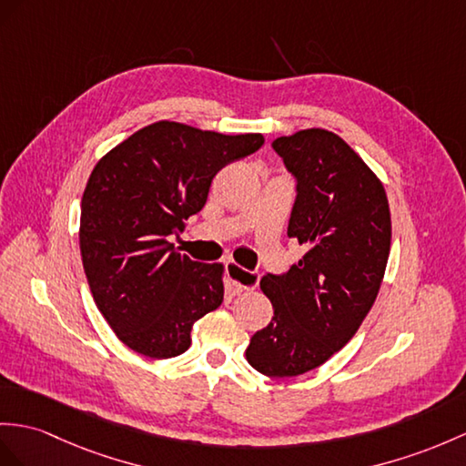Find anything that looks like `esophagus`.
<instances>
[{
    "label": "esophagus",
    "instance_id": "1",
    "mask_svg": "<svg viewBox=\"0 0 466 466\" xmlns=\"http://www.w3.org/2000/svg\"><path fill=\"white\" fill-rule=\"evenodd\" d=\"M227 275H229L231 285L235 292H243V290H253L258 285V275L253 270H247L239 267L237 263H227Z\"/></svg>",
    "mask_w": 466,
    "mask_h": 466
}]
</instances>
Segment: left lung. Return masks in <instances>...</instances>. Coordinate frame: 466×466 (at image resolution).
<instances>
[{
    "instance_id": "left-lung-1",
    "label": "left lung",
    "mask_w": 466,
    "mask_h": 466,
    "mask_svg": "<svg viewBox=\"0 0 466 466\" xmlns=\"http://www.w3.org/2000/svg\"><path fill=\"white\" fill-rule=\"evenodd\" d=\"M297 177L289 237L306 247L287 275H265L275 316L247 348V361L268 378H294L342 350L381 287L391 247V213L381 179L324 128L272 142Z\"/></svg>"
}]
</instances>
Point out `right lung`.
<instances>
[{"instance_id": "add662e5", "label": "right lung", "mask_w": 466, "mask_h": 466, "mask_svg": "<svg viewBox=\"0 0 466 466\" xmlns=\"http://www.w3.org/2000/svg\"><path fill=\"white\" fill-rule=\"evenodd\" d=\"M263 134H219L160 120L96 162L81 201L83 267L120 342L142 356L184 354L191 326L223 302V265L167 241L206 206L215 174L257 152Z\"/></svg>"}]
</instances>
